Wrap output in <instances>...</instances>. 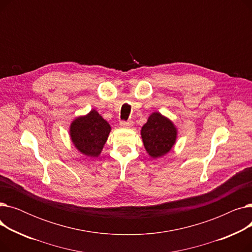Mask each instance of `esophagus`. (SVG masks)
Returning a JSON list of instances; mask_svg holds the SVG:
<instances>
[{
    "label": "esophagus",
    "mask_w": 252,
    "mask_h": 252,
    "mask_svg": "<svg viewBox=\"0 0 252 252\" xmlns=\"http://www.w3.org/2000/svg\"><path fill=\"white\" fill-rule=\"evenodd\" d=\"M119 126H121L122 127H130L131 126H133V122H130V121L125 122V121H123V122H121V124H119Z\"/></svg>",
    "instance_id": "obj_1"
}]
</instances>
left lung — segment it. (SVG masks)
Returning a JSON list of instances; mask_svg holds the SVG:
<instances>
[{
	"instance_id": "8db88e82",
	"label": "left lung",
	"mask_w": 252,
	"mask_h": 252,
	"mask_svg": "<svg viewBox=\"0 0 252 252\" xmlns=\"http://www.w3.org/2000/svg\"><path fill=\"white\" fill-rule=\"evenodd\" d=\"M141 136L147 153L157 158L166 154L174 146L177 128L169 119L160 113H152L141 129Z\"/></svg>"
}]
</instances>
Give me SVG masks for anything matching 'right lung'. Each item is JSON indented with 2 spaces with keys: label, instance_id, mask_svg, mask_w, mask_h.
<instances>
[{
  "label": "right lung",
  "instance_id": "1",
  "mask_svg": "<svg viewBox=\"0 0 252 252\" xmlns=\"http://www.w3.org/2000/svg\"><path fill=\"white\" fill-rule=\"evenodd\" d=\"M109 124L96 111L77 117L70 126V137L76 149L90 157H98L110 133Z\"/></svg>",
  "mask_w": 252,
  "mask_h": 252
}]
</instances>
